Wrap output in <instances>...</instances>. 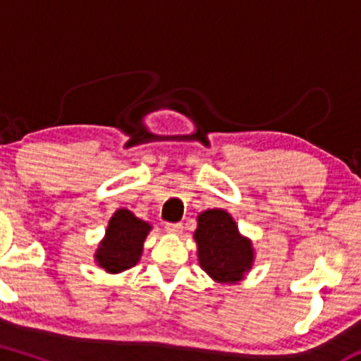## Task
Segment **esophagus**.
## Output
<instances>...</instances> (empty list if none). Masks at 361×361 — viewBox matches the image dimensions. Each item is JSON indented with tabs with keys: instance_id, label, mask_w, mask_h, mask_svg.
Listing matches in <instances>:
<instances>
[{
	"instance_id": "esophagus-1",
	"label": "esophagus",
	"mask_w": 361,
	"mask_h": 361,
	"mask_svg": "<svg viewBox=\"0 0 361 361\" xmlns=\"http://www.w3.org/2000/svg\"><path fill=\"white\" fill-rule=\"evenodd\" d=\"M164 229H166V233H169V234H181L183 226L178 222H168L166 226H164Z\"/></svg>"
}]
</instances>
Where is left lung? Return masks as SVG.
<instances>
[{"label":"left lung","mask_w":361,"mask_h":361,"mask_svg":"<svg viewBox=\"0 0 361 361\" xmlns=\"http://www.w3.org/2000/svg\"><path fill=\"white\" fill-rule=\"evenodd\" d=\"M197 221L193 238L200 267L219 283H238L255 261L251 241L239 234L234 219L226 210H205Z\"/></svg>","instance_id":"obj_1"}]
</instances>
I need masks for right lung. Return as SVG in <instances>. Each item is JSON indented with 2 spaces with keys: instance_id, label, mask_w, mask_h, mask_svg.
Wrapping results in <instances>:
<instances>
[{
  "instance_id": "1",
  "label": "right lung",
  "mask_w": 361,
  "mask_h": 361,
  "mask_svg": "<svg viewBox=\"0 0 361 361\" xmlns=\"http://www.w3.org/2000/svg\"><path fill=\"white\" fill-rule=\"evenodd\" d=\"M149 231L151 224L140 221L130 210L118 209L111 215L105 239L94 255L98 267L109 273H120L135 267Z\"/></svg>"
}]
</instances>
